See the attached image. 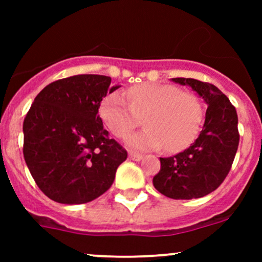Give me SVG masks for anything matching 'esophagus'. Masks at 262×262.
I'll list each match as a JSON object with an SVG mask.
<instances>
[{"label":"esophagus","mask_w":262,"mask_h":262,"mask_svg":"<svg viewBox=\"0 0 262 262\" xmlns=\"http://www.w3.org/2000/svg\"><path fill=\"white\" fill-rule=\"evenodd\" d=\"M143 156L141 153H137V152H129V158L133 161H141Z\"/></svg>","instance_id":"34e87169"}]
</instances>
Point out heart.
<instances>
[{"label": "heart", "instance_id": "obj_1", "mask_svg": "<svg viewBox=\"0 0 262 262\" xmlns=\"http://www.w3.org/2000/svg\"><path fill=\"white\" fill-rule=\"evenodd\" d=\"M125 97L109 94L100 105L99 114L110 133L125 139L144 121L141 133L129 137L128 144L136 149H160L179 152L194 142L203 123L199 97L181 91L173 84L142 83L129 87Z\"/></svg>", "mask_w": 262, "mask_h": 262}]
</instances>
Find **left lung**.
I'll return each mask as SVG.
<instances>
[{"instance_id": "1", "label": "left lung", "mask_w": 262, "mask_h": 262, "mask_svg": "<svg viewBox=\"0 0 262 262\" xmlns=\"http://www.w3.org/2000/svg\"><path fill=\"white\" fill-rule=\"evenodd\" d=\"M189 84L208 104L196 141L175 156L160 158L153 185L171 199H198L221 186L231 171L239 143L238 116L228 97L214 84L194 78H172Z\"/></svg>"}]
</instances>
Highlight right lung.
<instances>
[{
  "label": "right lung",
  "instance_id": "right-lung-1",
  "mask_svg": "<svg viewBox=\"0 0 262 262\" xmlns=\"http://www.w3.org/2000/svg\"><path fill=\"white\" fill-rule=\"evenodd\" d=\"M77 75L44 87L24 119V158L39 189L60 204H83L110 189L128 153L102 125V99L119 86Z\"/></svg>",
  "mask_w": 262,
  "mask_h": 262
}]
</instances>
